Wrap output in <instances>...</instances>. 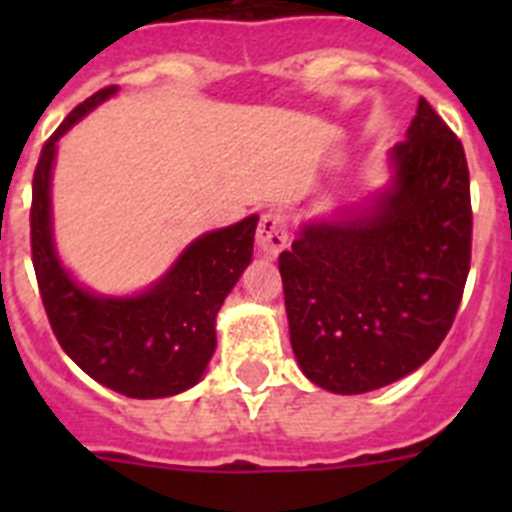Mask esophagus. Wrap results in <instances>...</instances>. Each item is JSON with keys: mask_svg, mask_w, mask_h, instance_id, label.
<instances>
[{"mask_svg": "<svg viewBox=\"0 0 512 512\" xmlns=\"http://www.w3.org/2000/svg\"><path fill=\"white\" fill-rule=\"evenodd\" d=\"M256 243H259L261 253H266V256L282 253L289 243L287 217L277 210L264 212L259 220V230H256Z\"/></svg>", "mask_w": 512, "mask_h": 512, "instance_id": "1", "label": "esophagus"}]
</instances>
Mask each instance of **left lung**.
Here are the masks:
<instances>
[{"mask_svg": "<svg viewBox=\"0 0 512 512\" xmlns=\"http://www.w3.org/2000/svg\"><path fill=\"white\" fill-rule=\"evenodd\" d=\"M372 210L312 223L279 253L289 338L307 379L338 395L397 382L436 354L472 261L461 140L420 97Z\"/></svg>", "mask_w": 512, "mask_h": 512, "instance_id": "left-lung-1", "label": "left lung"}]
</instances>
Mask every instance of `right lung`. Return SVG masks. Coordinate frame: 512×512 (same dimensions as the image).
<instances>
[{"label":"right lung","instance_id":"right-lung-1","mask_svg":"<svg viewBox=\"0 0 512 512\" xmlns=\"http://www.w3.org/2000/svg\"><path fill=\"white\" fill-rule=\"evenodd\" d=\"M115 92L107 87L84 99L45 140L33 176L30 248L45 315L63 351L104 387L153 400L179 395L205 374L215 354L217 310L251 261L259 217L197 238L143 295L99 297L81 289L53 248L51 169L58 138Z\"/></svg>","mask_w":512,"mask_h":512}]
</instances>
